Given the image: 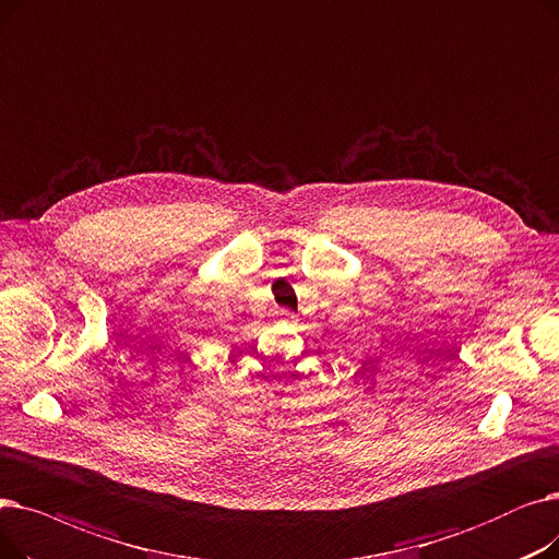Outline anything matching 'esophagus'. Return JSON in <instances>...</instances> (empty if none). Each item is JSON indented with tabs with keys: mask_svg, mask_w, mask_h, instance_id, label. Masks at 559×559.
<instances>
[{
	"mask_svg": "<svg viewBox=\"0 0 559 559\" xmlns=\"http://www.w3.org/2000/svg\"><path fill=\"white\" fill-rule=\"evenodd\" d=\"M277 318H280V321H286V323H296V316L290 313L288 309H280V311H277Z\"/></svg>",
	"mask_w": 559,
	"mask_h": 559,
	"instance_id": "obj_1",
	"label": "esophagus"
}]
</instances>
